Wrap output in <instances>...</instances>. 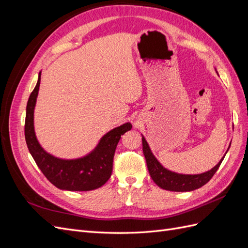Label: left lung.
I'll use <instances>...</instances> for the list:
<instances>
[{
    "label": "left lung",
    "instance_id": "1",
    "mask_svg": "<svg viewBox=\"0 0 248 248\" xmlns=\"http://www.w3.org/2000/svg\"><path fill=\"white\" fill-rule=\"evenodd\" d=\"M142 141V152H144L148 170L150 172L153 181L158 185L160 188L170 190V191H191L194 189H198L200 187L204 186L206 183L210 181L216 170H218L220 164L224 158V155L220 161L216 164V166L206 172L198 175H183V174H177V172L170 171L167 169H164L160 162L155 158V156L151 152L147 140L145 138H141ZM231 146V145H230ZM227 154V153H226Z\"/></svg>",
    "mask_w": 248,
    "mask_h": 248
}]
</instances>
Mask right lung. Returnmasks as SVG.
<instances>
[{
    "instance_id": "add662e5",
    "label": "right lung",
    "mask_w": 248,
    "mask_h": 248,
    "mask_svg": "<svg viewBox=\"0 0 248 248\" xmlns=\"http://www.w3.org/2000/svg\"><path fill=\"white\" fill-rule=\"evenodd\" d=\"M41 72L29 97L25 122V138L30 153L38 168L56 187L69 191H89L106 184L112 171V160L121 136L131 129L128 122L111 129L101 138L91 153L78 159H61L47 153L37 140L34 130V108L40 86Z\"/></svg>"
}]
</instances>
